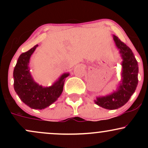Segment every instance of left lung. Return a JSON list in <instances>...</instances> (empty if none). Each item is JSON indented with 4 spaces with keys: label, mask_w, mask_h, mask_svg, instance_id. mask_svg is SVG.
I'll use <instances>...</instances> for the list:
<instances>
[{
    "label": "left lung",
    "mask_w": 148,
    "mask_h": 148,
    "mask_svg": "<svg viewBox=\"0 0 148 148\" xmlns=\"http://www.w3.org/2000/svg\"><path fill=\"white\" fill-rule=\"evenodd\" d=\"M113 40L123 58V80L118 91L110 95L98 97L95 103L106 109H117L124 106L134 94L138 85V65L133 52L118 37L113 35Z\"/></svg>",
    "instance_id": "obj_1"
}]
</instances>
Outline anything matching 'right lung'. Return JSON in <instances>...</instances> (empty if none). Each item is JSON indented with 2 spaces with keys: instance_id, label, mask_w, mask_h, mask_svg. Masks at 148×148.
Listing matches in <instances>:
<instances>
[{
  "instance_id": "add662e5",
  "label": "right lung",
  "mask_w": 148,
  "mask_h": 148,
  "mask_svg": "<svg viewBox=\"0 0 148 148\" xmlns=\"http://www.w3.org/2000/svg\"><path fill=\"white\" fill-rule=\"evenodd\" d=\"M38 45H35L28 51L22 53L15 66L14 76V90L27 106L34 109H43L56 101L63 90L64 79L69 74H64L57 82L51 87L39 86L30 75L29 60L30 56Z\"/></svg>"
}]
</instances>
